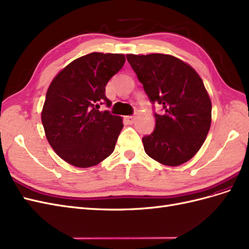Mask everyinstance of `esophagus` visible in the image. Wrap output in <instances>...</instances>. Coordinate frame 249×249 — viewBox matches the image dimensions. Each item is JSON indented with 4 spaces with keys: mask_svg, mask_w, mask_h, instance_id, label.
Returning <instances> with one entry per match:
<instances>
[{
    "mask_svg": "<svg viewBox=\"0 0 249 249\" xmlns=\"http://www.w3.org/2000/svg\"><path fill=\"white\" fill-rule=\"evenodd\" d=\"M125 121L127 124H132L135 122V117L133 116H128V117H125Z\"/></svg>",
    "mask_w": 249,
    "mask_h": 249,
    "instance_id": "obj_1",
    "label": "esophagus"
}]
</instances>
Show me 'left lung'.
Instances as JSON below:
<instances>
[{
    "mask_svg": "<svg viewBox=\"0 0 249 249\" xmlns=\"http://www.w3.org/2000/svg\"><path fill=\"white\" fill-rule=\"evenodd\" d=\"M127 61L152 104L156 127L144 136L145 152L159 163L179 166L203 145L212 123V101L200 75L185 62L162 53L127 54Z\"/></svg>",
    "mask_w": 249,
    "mask_h": 249,
    "instance_id": "left-lung-1",
    "label": "left lung"
}]
</instances>
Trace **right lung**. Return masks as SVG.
Listing matches in <instances>:
<instances>
[{
    "label": "right lung",
    "instance_id": "add662e5",
    "mask_svg": "<svg viewBox=\"0 0 249 249\" xmlns=\"http://www.w3.org/2000/svg\"><path fill=\"white\" fill-rule=\"evenodd\" d=\"M122 53H91L75 59L53 80L42 110V124L55 154L86 168L109 157L116 147L122 118L99 110L111 102L105 86L123 67Z\"/></svg>",
    "mask_w": 249,
    "mask_h": 249
}]
</instances>
